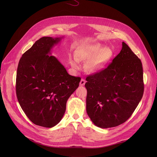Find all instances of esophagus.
I'll use <instances>...</instances> for the list:
<instances>
[{"label": "esophagus", "mask_w": 157, "mask_h": 157, "mask_svg": "<svg viewBox=\"0 0 157 157\" xmlns=\"http://www.w3.org/2000/svg\"><path fill=\"white\" fill-rule=\"evenodd\" d=\"M85 83H86V81H85L84 79L82 78L81 80H80V86H84L85 84Z\"/></svg>", "instance_id": "esophagus-1"}]
</instances>
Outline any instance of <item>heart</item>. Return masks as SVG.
Here are the masks:
<instances>
[{
  "mask_svg": "<svg viewBox=\"0 0 157 157\" xmlns=\"http://www.w3.org/2000/svg\"><path fill=\"white\" fill-rule=\"evenodd\" d=\"M76 60L87 62V69L91 73H98L106 67L111 57L110 52L100 44H88L80 46L75 52ZM77 60L72 65L77 67Z\"/></svg>",
  "mask_w": 157,
  "mask_h": 157,
  "instance_id": "obj_1",
  "label": "heart"
}]
</instances>
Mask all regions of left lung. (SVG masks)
I'll use <instances>...</instances> for the list:
<instances>
[{"mask_svg": "<svg viewBox=\"0 0 157 157\" xmlns=\"http://www.w3.org/2000/svg\"><path fill=\"white\" fill-rule=\"evenodd\" d=\"M86 80V112L93 123L103 129L124 123L144 92L141 60L123 42L120 52L108 67Z\"/></svg>", "mask_w": 157, "mask_h": 157, "instance_id": "1", "label": "left lung"}]
</instances>
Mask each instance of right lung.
I'll return each mask as SVG.
<instances>
[{
    "label": "right lung",
    "mask_w": 157,
    "mask_h": 157,
    "mask_svg": "<svg viewBox=\"0 0 157 157\" xmlns=\"http://www.w3.org/2000/svg\"><path fill=\"white\" fill-rule=\"evenodd\" d=\"M63 37H43L21 58L16 95L23 112L35 124L52 128L62 120L67 99L79 86L80 77L69 75L51 54Z\"/></svg>",
    "instance_id": "obj_1"
}]
</instances>
